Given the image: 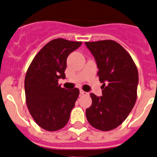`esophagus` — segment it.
<instances>
[{
  "mask_svg": "<svg viewBox=\"0 0 157 157\" xmlns=\"http://www.w3.org/2000/svg\"><path fill=\"white\" fill-rule=\"evenodd\" d=\"M80 94H82V95H87V94H89L88 92L83 91V90H80Z\"/></svg>",
  "mask_w": 157,
  "mask_h": 157,
  "instance_id": "1",
  "label": "esophagus"
}]
</instances>
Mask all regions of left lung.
<instances>
[{
  "label": "left lung",
  "instance_id": "obj_1",
  "mask_svg": "<svg viewBox=\"0 0 157 157\" xmlns=\"http://www.w3.org/2000/svg\"><path fill=\"white\" fill-rule=\"evenodd\" d=\"M98 66L102 95L91 93L92 104L86 109L93 128L111 131L121 125L133 109L137 99L138 73L133 59L120 44L105 40L85 42Z\"/></svg>",
  "mask_w": 157,
  "mask_h": 157
}]
</instances>
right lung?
<instances>
[{"label": "right lung", "instance_id": "right-lung-1", "mask_svg": "<svg viewBox=\"0 0 157 157\" xmlns=\"http://www.w3.org/2000/svg\"><path fill=\"white\" fill-rule=\"evenodd\" d=\"M81 44L62 38L51 40L36 54L26 72V105L35 122L46 131L60 130L70 119L80 91L62 88L58 81L66 77L68 56Z\"/></svg>", "mask_w": 157, "mask_h": 157}]
</instances>
